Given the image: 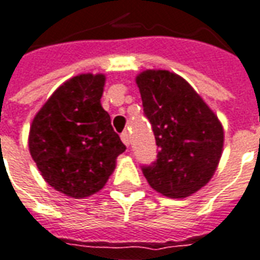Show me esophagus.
<instances>
[{
  "instance_id": "obj_1",
  "label": "esophagus",
  "mask_w": 260,
  "mask_h": 260,
  "mask_svg": "<svg viewBox=\"0 0 260 260\" xmlns=\"http://www.w3.org/2000/svg\"><path fill=\"white\" fill-rule=\"evenodd\" d=\"M120 138H122L123 144L126 146L130 145V134H128L127 132H123L122 134H120Z\"/></svg>"
}]
</instances>
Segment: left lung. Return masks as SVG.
I'll return each instance as SVG.
<instances>
[{
  "label": "left lung",
  "mask_w": 260,
  "mask_h": 260,
  "mask_svg": "<svg viewBox=\"0 0 260 260\" xmlns=\"http://www.w3.org/2000/svg\"><path fill=\"white\" fill-rule=\"evenodd\" d=\"M136 82L159 148L155 161L142 166V173L163 196H190L218 167L223 148L222 124L192 86L174 72L146 70Z\"/></svg>",
  "instance_id": "left-lung-1"
}]
</instances>
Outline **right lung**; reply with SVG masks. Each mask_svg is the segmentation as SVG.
Returning <instances> with one entry per match:
<instances>
[{
    "mask_svg": "<svg viewBox=\"0 0 260 260\" xmlns=\"http://www.w3.org/2000/svg\"><path fill=\"white\" fill-rule=\"evenodd\" d=\"M105 77L81 74L56 89L31 123L28 148L46 182L82 199L103 189L126 146L101 107Z\"/></svg>",
    "mask_w": 260,
    "mask_h": 260,
    "instance_id": "right-lung-1",
    "label": "right lung"
}]
</instances>
